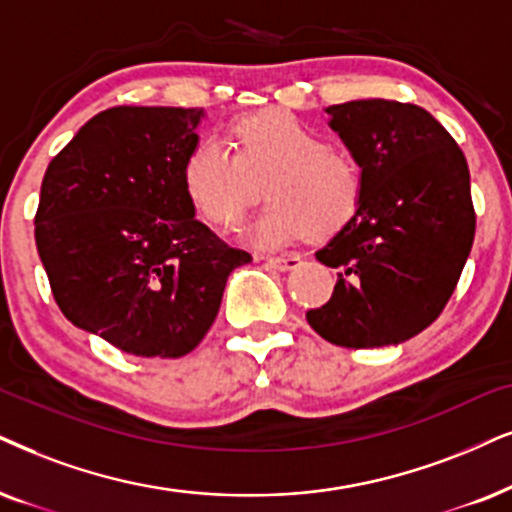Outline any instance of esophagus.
I'll return each instance as SVG.
<instances>
[{"instance_id": "obj_1", "label": "esophagus", "mask_w": 512, "mask_h": 512, "mask_svg": "<svg viewBox=\"0 0 512 512\" xmlns=\"http://www.w3.org/2000/svg\"><path fill=\"white\" fill-rule=\"evenodd\" d=\"M264 264H267V267H271V269H276V271H290V269H295L297 264H300V257H297V255L267 257V260H264Z\"/></svg>"}]
</instances>
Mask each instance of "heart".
<instances>
[{"instance_id": "1", "label": "heart", "mask_w": 512, "mask_h": 512, "mask_svg": "<svg viewBox=\"0 0 512 512\" xmlns=\"http://www.w3.org/2000/svg\"><path fill=\"white\" fill-rule=\"evenodd\" d=\"M229 153L203 141L186 155L181 184L198 217L234 229L267 191L269 208L245 229V241L278 250L297 238H331L357 217L364 174L357 160L283 111L252 113L229 132Z\"/></svg>"}]
</instances>
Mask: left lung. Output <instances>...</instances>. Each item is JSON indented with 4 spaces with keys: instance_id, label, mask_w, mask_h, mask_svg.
Returning a JSON list of instances; mask_svg holds the SVG:
<instances>
[{
    "instance_id": "obj_1",
    "label": "left lung",
    "mask_w": 512,
    "mask_h": 512,
    "mask_svg": "<svg viewBox=\"0 0 512 512\" xmlns=\"http://www.w3.org/2000/svg\"><path fill=\"white\" fill-rule=\"evenodd\" d=\"M364 174L357 217L316 252L338 283L307 321L349 349L399 345L430 326L454 293L475 238L465 155L413 103L361 99L328 106Z\"/></svg>"
}]
</instances>
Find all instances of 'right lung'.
I'll return each instance as SVG.
<instances>
[{"label": "right lung", "instance_id": "obj_1", "mask_svg": "<svg viewBox=\"0 0 512 512\" xmlns=\"http://www.w3.org/2000/svg\"><path fill=\"white\" fill-rule=\"evenodd\" d=\"M203 118V108H108L42 179L35 241L56 304L134 357L196 349L226 278L252 260L200 224L184 193L181 167Z\"/></svg>", "mask_w": 512, "mask_h": 512}]
</instances>
